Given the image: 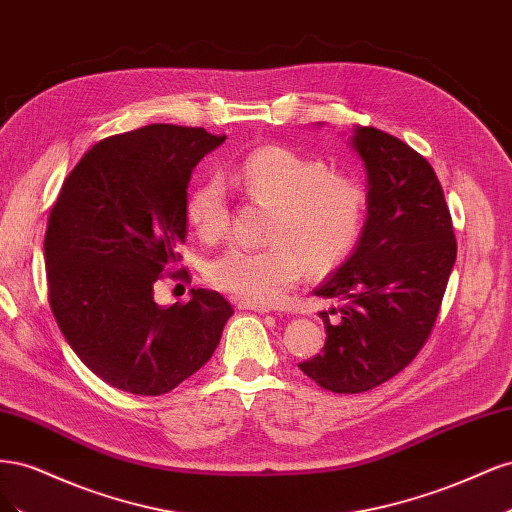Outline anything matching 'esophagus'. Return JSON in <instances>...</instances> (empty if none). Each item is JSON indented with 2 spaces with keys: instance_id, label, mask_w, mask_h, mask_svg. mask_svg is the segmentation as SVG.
Wrapping results in <instances>:
<instances>
[{
  "instance_id": "esophagus-1",
  "label": "esophagus",
  "mask_w": 512,
  "mask_h": 512,
  "mask_svg": "<svg viewBox=\"0 0 512 512\" xmlns=\"http://www.w3.org/2000/svg\"><path fill=\"white\" fill-rule=\"evenodd\" d=\"M239 307L241 309H252V312H258V314H269L271 312V307H267V305H256V303H247V301H241Z\"/></svg>"
}]
</instances>
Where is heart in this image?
<instances>
[{
    "instance_id": "obj_1",
    "label": "heart",
    "mask_w": 512,
    "mask_h": 512,
    "mask_svg": "<svg viewBox=\"0 0 512 512\" xmlns=\"http://www.w3.org/2000/svg\"><path fill=\"white\" fill-rule=\"evenodd\" d=\"M247 198L273 207L269 247H230L209 262L207 280L228 294L271 305L301 282L305 265L327 273L350 256L361 237L367 196L350 177L282 145L247 153L232 173ZM188 222L205 241L220 239L230 220L226 185L200 181L188 196Z\"/></svg>"
}]
</instances>
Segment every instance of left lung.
<instances>
[{
	"mask_svg": "<svg viewBox=\"0 0 512 512\" xmlns=\"http://www.w3.org/2000/svg\"><path fill=\"white\" fill-rule=\"evenodd\" d=\"M348 143L365 166L367 218L344 265L314 290L342 305L320 312L327 342L299 363L333 393L374 389L414 359L457 258L451 213L429 162L376 128H354ZM329 313L340 320L331 323Z\"/></svg>",
	"mask_w": 512,
	"mask_h": 512,
	"instance_id": "8db88e82",
	"label": "left lung"
}]
</instances>
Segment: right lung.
I'll return each mask as SVG.
<instances>
[{
	"label": "right lung",
	"mask_w": 512,
	"mask_h": 512,
	"mask_svg": "<svg viewBox=\"0 0 512 512\" xmlns=\"http://www.w3.org/2000/svg\"><path fill=\"white\" fill-rule=\"evenodd\" d=\"M224 141L151 123L104 138L61 185L44 235L51 309L76 356L119 391H173L211 359L232 316L205 288L183 305L153 301L181 258L192 170Z\"/></svg>",
	"instance_id": "add662e5"
}]
</instances>
